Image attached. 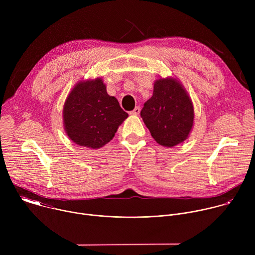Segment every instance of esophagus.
<instances>
[{
  "instance_id": "1",
  "label": "esophagus",
  "mask_w": 255,
  "mask_h": 255,
  "mask_svg": "<svg viewBox=\"0 0 255 255\" xmlns=\"http://www.w3.org/2000/svg\"><path fill=\"white\" fill-rule=\"evenodd\" d=\"M139 113H140V107H135V109L133 111H131L130 112V115H133V116H137V115H139Z\"/></svg>"
}]
</instances>
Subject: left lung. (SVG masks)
Listing matches in <instances>:
<instances>
[{
    "instance_id": "8db88e82",
    "label": "left lung",
    "mask_w": 255,
    "mask_h": 255,
    "mask_svg": "<svg viewBox=\"0 0 255 255\" xmlns=\"http://www.w3.org/2000/svg\"><path fill=\"white\" fill-rule=\"evenodd\" d=\"M140 116L158 144L172 147L188 138L194 123V107L177 81L159 79Z\"/></svg>"
}]
</instances>
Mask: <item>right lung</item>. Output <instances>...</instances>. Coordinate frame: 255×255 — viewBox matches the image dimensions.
<instances>
[{"label":"right lung","mask_w":255,"mask_h":255,"mask_svg":"<svg viewBox=\"0 0 255 255\" xmlns=\"http://www.w3.org/2000/svg\"><path fill=\"white\" fill-rule=\"evenodd\" d=\"M127 117L117 99L107 94L101 79L79 83L63 108L67 136L78 145L93 149L110 142Z\"/></svg>","instance_id":"right-lung-1"}]
</instances>
